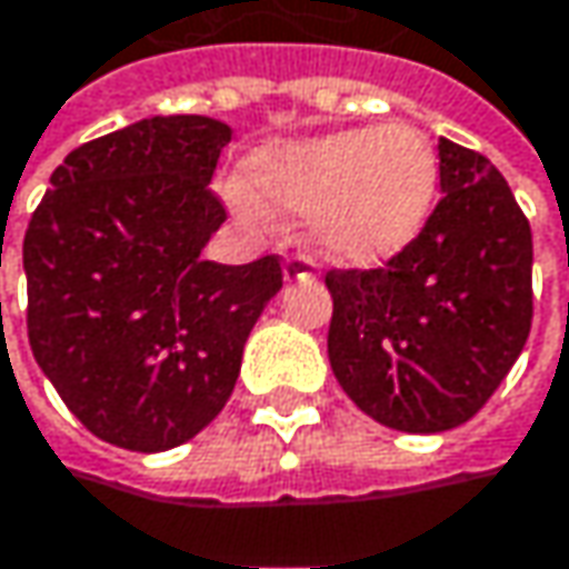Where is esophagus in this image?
I'll return each mask as SVG.
<instances>
[{
  "mask_svg": "<svg viewBox=\"0 0 569 569\" xmlns=\"http://www.w3.org/2000/svg\"><path fill=\"white\" fill-rule=\"evenodd\" d=\"M283 277L286 283H312V260L302 257V253L289 257L283 267Z\"/></svg>",
  "mask_w": 569,
  "mask_h": 569,
  "instance_id": "esophagus-1",
  "label": "esophagus"
}]
</instances>
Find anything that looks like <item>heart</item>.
Segmentation results:
<instances>
[{"instance_id": "heart-1", "label": "heart", "mask_w": 569, "mask_h": 569, "mask_svg": "<svg viewBox=\"0 0 569 569\" xmlns=\"http://www.w3.org/2000/svg\"><path fill=\"white\" fill-rule=\"evenodd\" d=\"M442 169L433 139L410 123L351 127L260 146L231 184L233 211L312 218L319 250L345 267H381L427 231Z\"/></svg>"}]
</instances>
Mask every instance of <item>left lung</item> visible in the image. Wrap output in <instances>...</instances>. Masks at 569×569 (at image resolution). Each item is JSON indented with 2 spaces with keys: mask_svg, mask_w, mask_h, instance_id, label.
<instances>
[{
  "mask_svg": "<svg viewBox=\"0 0 569 569\" xmlns=\"http://www.w3.org/2000/svg\"><path fill=\"white\" fill-rule=\"evenodd\" d=\"M442 198L381 270H332L329 361L341 390L400 433L472 420L531 332V224L482 152L439 139Z\"/></svg>",
  "mask_w": 569,
  "mask_h": 569,
  "instance_id": "1",
  "label": "left lung"
}]
</instances>
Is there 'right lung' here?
I'll return each instance as SVG.
<instances>
[{
	"mask_svg": "<svg viewBox=\"0 0 569 569\" xmlns=\"http://www.w3.org/2000/svg\"><path fill=\"white\" fill-rule=\"evenodd\" d=\"M228 142L231 127L211 117L139 120L78 146L31 214V355L80 423L120 449L166 452L198 437L283 289L277 257H201L228 221L208 188Z\"/></svg>",
	"mask_w": 569,
	"mask_h": 569,
	"instance_id": "right-lung-1",
	"label": "right lung"
}]
</instances>
